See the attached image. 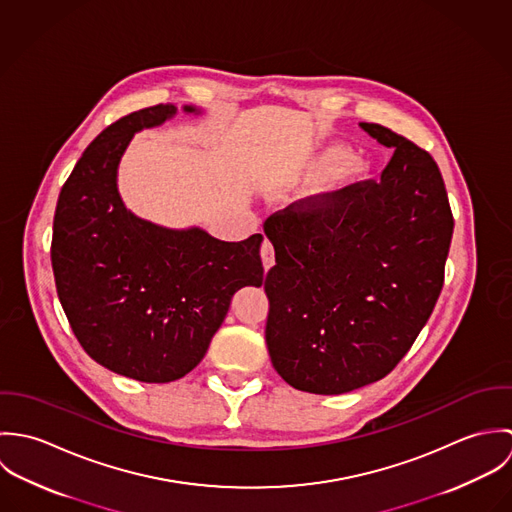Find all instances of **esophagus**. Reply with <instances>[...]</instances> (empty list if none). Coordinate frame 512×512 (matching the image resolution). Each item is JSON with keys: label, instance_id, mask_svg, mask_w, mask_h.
Returning <instances> with one entry per match:
<instances>
[{"label": "esophagus", "instance_id": "1", "mask_svg": "<svg viewBox=\"0 0 512 512\" xmlns=\"http://www.w3.org/2000/svg\"><path fill=\"white\" fill-rule=\"evenodd\" d=\"M260 254H262V264L266 270H270L276 262V256H274V246L272 242L264 236V242H262V248H260Z\"/></svg>", "mask_w": 512, "mask_h": 512}]
</instances>
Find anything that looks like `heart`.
Listing matches in <instances>:
<instances>
[{
  "label": "heart",
  "mask_w": 512,
  "mask_h": 512,
  "mask_svg": "<svg viewBox=\"0 0 512 512\" xmlns=\"http://www.w3.org/2000/svg\"><path fill=\"white\" fill-rule=\"evenodd\" d=\"M351 161H353V151L345 146L327 147L321 155V163L327 171H341ZM366 171H368V165L365 161H355L349 166V177L351 179H361V177H365Z\"/></svg>",
  "instance_id": "obj_1"
}]
</instances>
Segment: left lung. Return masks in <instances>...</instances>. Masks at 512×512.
I'll return each mask as SVG.
<instances>
[{"instance_id": "1", "label": "left lung", "mask_w": 512, "mask_h": 512, "mask_svg": "<svg viewBox=\"0 0 512 512\" xmlns=\"http://www.w3.org/2000/svg\"><path fill=\"white\" fill-rule=\"evenodd\" d=\"M394 155L380 181L307 197L266 220L276 266L266 343L297 390L345 394L410 351L443 288L453 217L428 151L361 122Z\"/></svg>"}]
</instances>
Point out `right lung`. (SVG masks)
Returning a JSON list of instances; mask_svg holds the SVG:
<instances>
[{"label": "right lung", "instance_id": "1", "mask_svg": "<svg viewBox=\"0 0 512 512\" xmlns=\"http://www.w3.org/2000/svg\"><path fill=\"white\" fill-rule=\"evenodd\" d=\"M185 114H201L183 106ZM177 114L173 104L108 126L61 189L51 262L57 293L82 349L108 370L171 382L199 365L232 295L262 286V234L224 242L199 226L140 219L118 193V165L134 134Z\"/></svg>", "mask_w": 512, "mask_h": 512}]
</instances>
